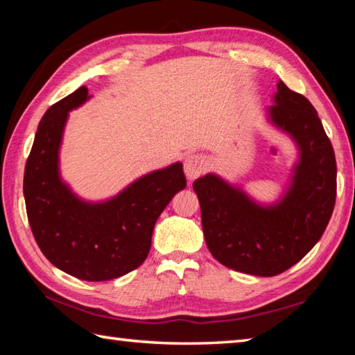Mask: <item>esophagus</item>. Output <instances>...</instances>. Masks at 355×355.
I'll list each match as a JSON object with an SVG mask.
<instances>
[{
	"mask_svg": "<svg viewBox=\"0 0 355 355\" xmlns=\"http://www.w3.org/2000/svg\"><path fill=\"white\" fill-rule=\"evenodd\" d=\"M205 171H207V161L202 155L194 153V155L186 156L184 173H186V177L191 180V182H192V180L199 178Z\"/></svg>",
	"mask_w": 355,
	"mask_h": 355,
	"instance_id": "34e87169",
	"label": "esophagus"
}]
</instances>
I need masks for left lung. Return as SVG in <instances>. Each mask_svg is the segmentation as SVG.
Instances as JSON below:
<instances>
[{"mask_svg": "<svg viewBox=\"0 0 355 355\" xmlns=\"http://www.w3.org/2000/svg\"><path fill=\"white\" fill-rule=\"evenodd\" d=\"M274 101L269 117L300 150L284 199L260 207L213 173L192 184L211 255L227 268L261 277L282 274L309 254L326 230L336 197L335 153L313 105L284 81Z\"/></svg>", "mask_w": 355, "mask_h": 355, "instance_id": "left-lung-1", "label": "left lung"}]
</instances>
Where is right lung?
<instances>
[{"label":"right lung","instance_id":"right-lung-1","mask_svg":"<svg viewBox=\"0 0 355 355\" xmlns=\"http://www.w3.org/2000/svg\"><path fill=\"white\" fill-rule=\"evenodd\" d=\"M86 100L83 86L48 107L28 156L23 194L42 254L76 279L105 282L144 263L156 220L184 189L186 177L183 164L175 163L139 178L107 202L76 199L59 178L58 152L69 111Z\"/></svg>","mask_w":355,"mask_h":355}]
</instances>
